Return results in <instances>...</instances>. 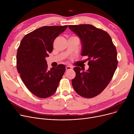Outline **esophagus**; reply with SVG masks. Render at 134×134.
I'll return each instance as SVG.
<instances>
[{
	"instance_id": "obj_1",
	"label": "esophagus",
	"mask_w": 134,
	"mask_h": 134,
	"mask_svg": "<svg viewBox=\"0 0 134 134\" xmlns=\"http://www.w3.org/2000/svg\"><path fill=\"white\" fill-rule=\"evenodd\" d=\"M66 71H69V70L72 69V68L71 67H70V66H66Z\"/></svg>"
}]
</instances>
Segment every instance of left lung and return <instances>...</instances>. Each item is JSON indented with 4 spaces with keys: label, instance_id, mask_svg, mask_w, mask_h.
<instances>
[{
    "label": "left lung",
    "instance_id": "left-lung-1",
    "mask_svg": "<svg viewBox=\"0 0 134 134\" xmlns=\"http://www.w3.org/2000/svg\"><path fill=\"white\" fill-rule=\"evenodd\" d=\"M68 27L80 37L81 56H87L89 68H74L76 75L72 83L75 92L86 98L99 94L107 87L117 67V51L109 34L91 24L70 25Z\"/></svg>",
    "mask_w": 134,
    "mask_h": 134
}]
</instances>
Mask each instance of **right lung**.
Segmentation results:
<instances>
[{
    "label": "right lung",
    "instance_id": "right-lung-1",
    "mask_svg": "<svg viewBox=\"0 0 134 134\" xmlns=\"http://www.w3.org/2000/svg\"><path fill=\"white\" fill-rule=\"evenodd\" d=\"M68 25L44 26L26 34L17 53V69L25 86L41 98L52 96L66 71L64 65L48 70L46 57L53 49L55 39Z\"/></svg>",
    "mask_w": 134,
    "mask_h": 134
}]
</instances>
